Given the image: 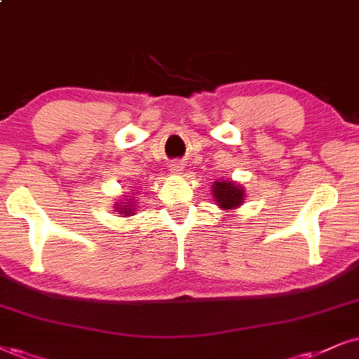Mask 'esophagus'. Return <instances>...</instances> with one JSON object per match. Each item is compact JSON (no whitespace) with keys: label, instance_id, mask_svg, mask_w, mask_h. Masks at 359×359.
<instances>
[{"label":"esophagus","instance_id":"esophagus-1","mask_svg":"<svg viewBox=\"0 0 359 359\" xmlns=\"http://www.w3.org/2000/svg\"><path fill=\"white\" fill-rule=\"evenodd\" d=\"M170 171L171 172H181V171H183V165H181V163H172V165H170Z\"/></svg>","mask_w":359,"mask_h":359}]
</instances>
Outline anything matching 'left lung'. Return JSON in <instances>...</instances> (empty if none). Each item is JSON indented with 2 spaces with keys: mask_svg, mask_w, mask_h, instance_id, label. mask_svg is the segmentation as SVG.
Masks as SVG:
<instances>
[{
  "mask_svg": "<svg viewBox=\"0 0 359 359\" xmlns=\"http://www.w3.org/2000/svg\"><path fill=\"white\" fill-rule=\"evenodd\" d=\"M211 191H213L216 205H218L224 213L240 208L246 200L245 188L233 180L215 181V183L211 184Z\"/></svg>",
  "mask_w": 359,
  "mask_h": 359,
  "instance_id": "obj_1",
  "label": "left lung"
}]
</instances>
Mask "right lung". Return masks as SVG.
Returning <instances> with one entry per match:
<instances>
[{
    "label": "right lung",
    "instance_id": "add662e5",
    "mask_svg": "<svg viewBox=\"0 0 359 359\" xmlns=\"http://www.w3.org/2000/svg\"><path fill=\"white\" fill-rule=\"evenodd\" d=\"M114 211H116V215L119 216H135L138 210H136V200L133 198V194H123L121 200H118L116 205H114Z\"/></svg>",
    "mask_w": 359,
    "mask_h": 359
}]
</instances>
